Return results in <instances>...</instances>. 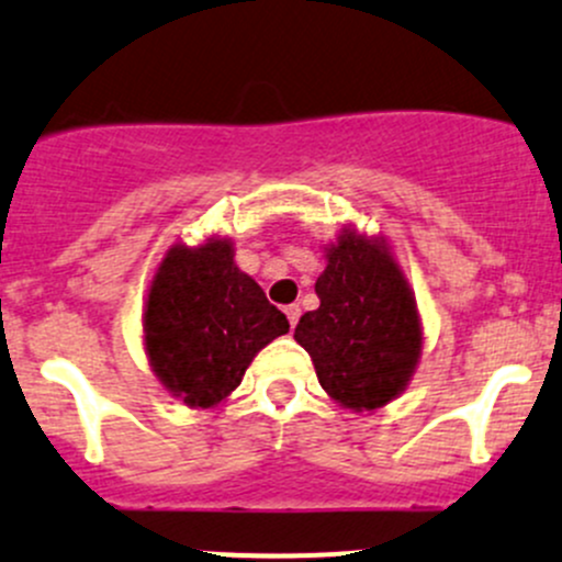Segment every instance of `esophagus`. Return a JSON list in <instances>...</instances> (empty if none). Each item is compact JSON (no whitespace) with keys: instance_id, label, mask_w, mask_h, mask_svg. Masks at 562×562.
<instances>
[{"instance_id":"obj_1","label":"esophagus","mask_w":562,"mask_h":562,"mask_svg":"<svg viewBox=\"0 0 562 562\" xmlns=\"http://www.w3.org/2000/svg\"><path fill=\"white\" fill-rule=\"evenodd\" d=\"M283 314H286V319H289V324H297V319H300V305H286V308H283Z\"/></svg>"}]
</instances>
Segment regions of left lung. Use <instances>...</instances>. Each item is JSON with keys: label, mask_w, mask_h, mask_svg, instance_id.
I'll list each match as a JSON object with an SVG mask.
<instances>
[{"label": "left lung", "mask_w": 562, "mask_h": 562, "mask_svg": "<svg viewBox=\"0 0 562 562\" xmlns=\"http://www.w3.org/2000/svg\"><path fill=\"white\" fill-rule=\"evenodd\" d=\"M319 308L300 316L294 340L314 360L333 401L355 411L386 406L406 390L422 355L416 303L384 240L344 233L316 279Z\"/></svg>", "instance_id": "left-lung-1"}]
</instances>
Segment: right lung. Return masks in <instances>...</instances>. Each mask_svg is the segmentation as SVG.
<instances>
[{"instance_id": "right-lung-1", "label": "right lung", "mask_w": 562, "mask_h": 562, "mask_svg": "<svg viewBox=\"0 0 562 562\" xmlns=\"http://www.w3.org/2000/svg\"><path fill=\"white\" fill-rule=\"evenodd\" d=\"M233 257V243L218 238L170 248L148 292V360L170 395L192 408L224 401L257 351L289 333L286 316Z\"/></svg>"}]
</instances>
